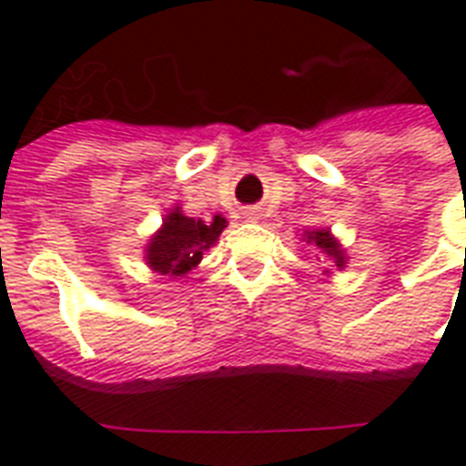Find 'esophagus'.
Returning a JSON list of instances; mask_svg holds the SVG:
<instances>
[{"instance_id":"1","label":"esophagus","mask_w":466,"mask_h":466,"mask_svg":"<svg viewBox=\"0 0 466 466\" xmlns=\"http://www.w3.org/2000/svg\"><path fill=\"white\" fill-rule=\"evenodd\" d=\"M247 215H248V219H254V218H251V215H254V212H247Z\"/></svg>"}]
</instances>
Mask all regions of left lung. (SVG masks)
I'll return each instance as SVG.
<instances>
[{"label":"left lung","instance_id":"8db88e82","mask_svg":"<svg viewBox=\"0 0 466 466\" xmlns=\"http://www.w3.org/2000/svg\"><path fill=\"white\" fill-rule=\"evenodd\" d=\"M307 239L314 241L321 251H326V254L331 256L333 261H336V266H343L346 263V256H343V251L339 248V244L333 241V237L326 229H319V232H307Z\"/></svg>","mask_w":466,"mask_h":466}]
</instances>
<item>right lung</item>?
Here are the masks:
<instances>
[{
  "label": "right lung",
  "mask_w": 466,
  "mask_h": 466,
  "mask_svg": "<svg viewBox=\"0 0 466 466\" xmlns=\"http://www.w3.org/2000/svg\"><path fill=\"white\" fill-rule=\"evenodd\" d=\"M225 218L215 215L212 222L193 219L174 210L167 215L164 227L149 241L147 263L161 276L183 278L190 268H196L203 258L205 248L218 241L219 232L225 229Z\"/></svg>",
  "instance_id": "obj_1"
}]
</instances>
